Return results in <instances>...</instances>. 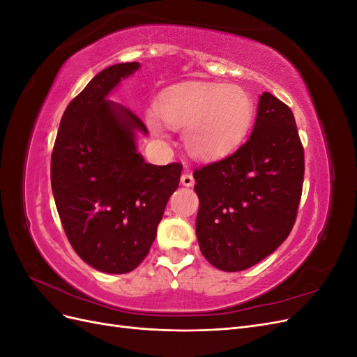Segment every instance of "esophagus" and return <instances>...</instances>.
<instances>
[{"instance_id":"esophagus-1","label":"esophagus","mask_w":357,"mask_h":357,"mask_svg":"<svg viewBox=\"0 0 357 357\" xmlns=\"http://www.w3.org/2000/svg\"><path fill=\"white\" fill-rule=\"evenodd\" d=\"M180 181H181L183 186H188V188L195 185V178H193V176L190 174V172H185V174H181Z\"/></svg>"}]
</instances>
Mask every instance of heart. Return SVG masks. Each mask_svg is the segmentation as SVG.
Instances as JSON below:
<instances>
[{
  "label": "heart",
  "instance_id": "obj_1",
  "mask_svg": "<svg viewBox=\"0 0 357 357\" xmlns=\"http://www.w3.org/2000/svg\"><path fill=\"white\" fill-rule=\"evenodd\" d=\"M156 110L168 128L183 129V143L192 156L210 160L243 142L253 123L255 101L240 86L190 83L167 91ZM165 126L155 114L147 116L155 137H167Z\"/></svg>",
  "mask_w": 357,
  "mask_h": 357
}]
</instances>
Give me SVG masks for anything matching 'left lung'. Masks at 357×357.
I'll return each mask as SVG.
<instances>
[{
    "instance_id": "8db88e82",
    "label": "left lung",
    "mask_w": 357,
    "mask_h": 357,
    "mask_svg": "<svg viewBox=\"0 0 357 357\" xmlns=\"http://www.w3.org/2000/svg\"><path fill=\"white\" fill-rule=\"evenodd\" d=\"M304 171L294 113L264 92L250 138L232 155L193 171L204 257L235 273L271 255L295 225Z\"/></svg>"
}]
</instances>
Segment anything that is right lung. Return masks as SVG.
Wrapping results in <instances>:
<instances>
[{"instance_id":"obj_1","label":"right lung","mask_w":357,"mask_h":357,"mask_svg":"<svg viewBox=\"0 0 357 357\" xmlns=\"http://www.w3.org/2000/svg\"><path fill=\"white\" fill-rule=\"evenodd\" d=\"M138 62L102 70L68 104L50 162L52 190L73 248L109 274L131 273L149 255L165 205L178 188L181 164L152 165L135 149L147 128L107 100Z\"/></svg>"}]
</instances>
